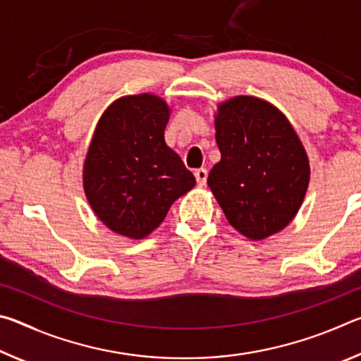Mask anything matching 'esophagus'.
<instances>
[{
	"label": "esophagus",
	"instance_id": "esophagus-1",
	"mask_svg": "<svg viewBox=\"0 0 361 361\" xmlns=\"http://www.w3.org/2000/svg\"><path fill=\"white\" fill-rule=\"evenodd\" d=\"M194 175H195V180H197V185L204 186L207 181V176H209V172H207V169H197L194 172Z\"/></svg>",
	"mask_w": 361,
	"mask_h": 361
}]
</instances>
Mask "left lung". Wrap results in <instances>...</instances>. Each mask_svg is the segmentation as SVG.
Masks as SVG:
<instances>
[{"mask_svg": "<svg viewBox=\"0 0 361 361\" xmlns=\"http://www.w3.org/2000/svg\"><path fill=\"white\" fill-rule=\"evenodd\" d=\"M219 162L209 186L234 229L252 240L282 231L309 186V159L285 114L256 97L223 102L215 116Z\"/></svg>", "mask_w": 361, "mask_h": 361, "instance_id": "left-lung-1", "label": "left lung"}]
</instances>
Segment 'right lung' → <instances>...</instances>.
Listing matches in <instances>:
<instances>
[{
	"instance_id": "obj_1",
	"label": "right lung",
	"mask_w": 361,
	"mask_h": 361,
	"mask_svg": "<svg viewBox=\"0 0 361 361\" xmlns=\"http://www.w3.org/2000/svg\"><path fill=\"white\" fill-rule=\"evenodd\" d=\"M170 108L152 94L121 97L97 124L84 161V191L116 234L143 239L164 221L194 175L164 138Z\"/></svg>"
}]
</instances>
